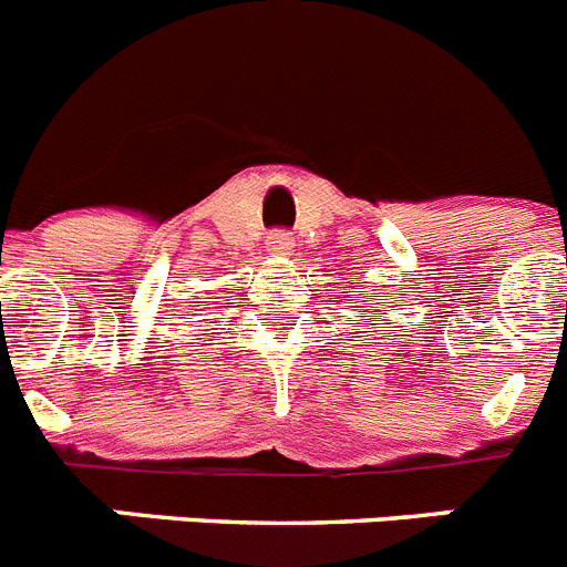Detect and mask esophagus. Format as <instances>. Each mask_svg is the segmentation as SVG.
I'll return each mask as SVG.
<instances>
[{"instance_id": "esophagus-1", "label": "esophagus", "mask_w": 567, "mask_h": 567, "mask_svg": "<svg viewBox=\"0 0 567 567\" xmlns=\"http://www.w3.org/2000/svg\"><path fill=\"white\" fill-rule=\"evenodd\" d=\"M265 245H268V254L277 256V259H285V256L293 254V236L285 234V230H274Z\"/></svg>"}]
</instances>
